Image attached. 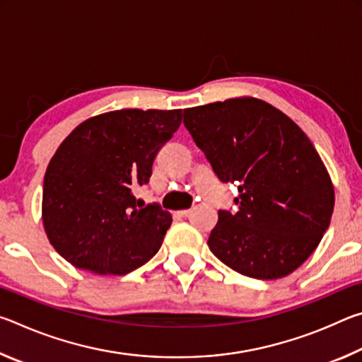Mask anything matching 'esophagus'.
Instances as JSON below:
<instances>
[{
    "label": "esophagus",
    "mask_w": 362,
    "mask_h": 362,
    "mask_svg": "<svg viewBox=\"0 0 362 362\" xmlns=\"http://www.w3.org/2000/svg\"><path fill=\"white\" fill-rule=\"evenodd\" d=\"M177 214H179L180 217H188L189 214H192V209H183V211H179Z\"/></svg>",
    "instance_id": "34e87169"
}]
</instances>
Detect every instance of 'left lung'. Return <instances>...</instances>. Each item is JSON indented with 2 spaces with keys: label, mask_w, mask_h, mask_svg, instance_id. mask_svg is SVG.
<instances>
[{
  "label": "left lung",
  "mask_w": 362,
  "mask_h": 362,
  "mask_svg": "<svg viewBox=\"0 0 362 362\" xmlns=\"http://www.w3.org/2000/svg\"><path fill=\"white\" fill-rule=\"evenodd\" d=\"M183 124L222 182H236V212L218 211L209 249L255 279L291 274L321 243L334 185L306 134L254 97L183 110Z\"/></svg>",
  "instance_id": "left-lung-1"
}]
</instances>
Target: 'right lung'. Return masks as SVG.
Returning <instances> with one entry per match:
<instances>
[{
  "mask_svg": "<svg viewBox=\"0 0 362 362\" xmlns=\"http://www.w3.org/2000/svg\"><path fill=\"white\" fill-rule=\"evenodd\" d=\"M180 122L182 110H116L86 119L60 144L45 174L42 225L66 262L126 274L158 252L173 217L156 203L137 207L132 192L148 182Z\"/></svg>",
  "mask_w": 362,
  "mask_h": 362,
  "instance_id": "obj_1",
  "label": "right lung"
}]
</instances>
